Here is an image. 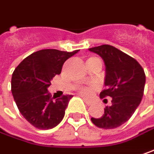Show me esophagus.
Instances as JSON below:
<instances>
[{"label":"esophagus","instance_id":"esophagus-1","mask_svg":"<svg viewBox=\"0 0 154 154\" xmlns=\"http://www.w3.org/2000/svg\"><path fill=\"white\" fill-rule=\"evenodd\" d=\"M83 100H84V101L86 102V104H88V106H90V105H92V104H93V102H92L91 100H87L86 98H83Z\"/></svg>","mask_w":154,"mask_h":154}]
</instances>
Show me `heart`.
I'll return each mask as SVG.
<instances>
[{
  "mask_svg": "<svg viewBox=\"0 0 154 154\" xmlns=\"http://www.w3.org/2000/svg\"><path fill=\"white\" fill-rule=\"evenodd\" d=\"M94 62H100L102 64L101 60L97 57H90L87 60V63H94ZM92 89H93V86H80L78 88V92L82 95L88 96L91 94Z\"/></svg>",
  "mask_w": 154,
  "mask_h": 154,
  "instance_id": "b5f03b06",
  "label": "heart"
}]
</instances>
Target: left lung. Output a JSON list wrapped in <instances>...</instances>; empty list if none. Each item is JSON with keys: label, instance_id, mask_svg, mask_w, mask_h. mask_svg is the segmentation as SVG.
Here are the masks:
<instances>
[{"label": "left lung", "instance_id": "1", "mask_svg": "<svg viewBox=\"0 0 154 154\" xmlns=\"http://www.w3.org/2000/svg\"><path fill=\"white\" fill-rule=\"evenodd\" d=\"M89 50L98 54L106 65V88L100 92V96L101 99L112 97V105L104 108L103 115L91 120L103 129L119 127L132 117L142 100L146 83L144 69L135 59L110 45Z\"/></svg>", "mask_w": 154, "mask_h": 154}]
</instances>
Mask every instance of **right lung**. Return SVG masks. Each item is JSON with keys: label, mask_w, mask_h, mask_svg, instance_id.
Returning <instances> with one entry per match:
<instances>
[{"label": "right lung", "mask_w": 154, "mask_h": 154, "mask_svg": "<svg viewBox=\"0 0 154 154\" xmlns=\"http://www.w3.org/2000/svg\"><path fill=\"white\" fill-rule=\"evenodd\" d=\"M78 52L42 49L25 58L14 69L12 94L20 112L32 126L48 130L62 120L73 95L66 94L54 100L48 88L51 80L60 73L66 60Z\"/></svg>", "instance_id": "add662e5"}]
</instances>
